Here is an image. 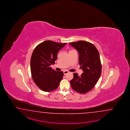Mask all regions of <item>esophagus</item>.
Instances as JSON below:
<instances>
[{
  "mask_svg": "<svg viewBox=\"0 0 130 130\" xmlns=\"http://www.w3.org/2000/svg\"><path fill=\"white\" fill-rule=\"evenodd\" d=\"M68 73H69V72L68 71H64V75L66 74H67Z\"/></svg>",
  "mask_w": 130,
  "mask_h": 130,
  "instance_id": "obj_1",
  "label": "esophagus"
}]
</instances>
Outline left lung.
I'll use <instances>...</instances> for the list:
<instances>
[{
  "label": "left lung",
  "mask_w": 130,
  "mask_h": 130,
  "mask_svg": "<svg viewBox=\"0 0 130 130\" xmlns=\"http://www.w3.org/2000/svg\"><path fill=\"white\" fill-rule=\"evenodd\" d=\"M79 54L78 61L83 70L81 76L77 73L70 81L72 89L85 94L94 87L101 74V64L99 51L94 44L86 41L69 43Z\"/></svg>",
  "instance_id": "obj_1"
}]
</instances>
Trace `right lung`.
<instances>
[{"label": "right lung", "mask_w": 130, "mask_h": 130, "mask_svg": "<svg viewBox=\"0 0 130 130\" xmlns=\"http://www.w3.org/2000/svg\"><path fill=\"white\" fill-rule=\"evenodd\" d=\"M66 43L61 44L47 40L38 45L30 58V71L34 83L43 91H53L57 88L64 73L56 72L50 66L55 64L58 51Z\"/></svg>", "instance_id": "obj_1"}]
</instances>
